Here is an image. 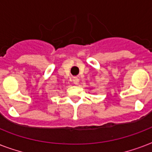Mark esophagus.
<instances>
[{
    "label": "esophagus",
    "instance_id": "1",
    "mask_svg": "<svg viewBox=\"0 0 152 152\" xmlns=\"http://www.w3.org/2000/svg\"><path fill=\"white\" fill-rule=\"evenodd\" d=\"M73 80V83H75V84H78L79 82H80V80H79L77 77H73V80Z\"/></svg>",
    "mask_w": 152,
    "mask_h": 152
}]
</instances>
